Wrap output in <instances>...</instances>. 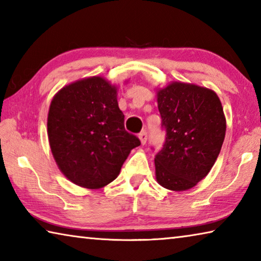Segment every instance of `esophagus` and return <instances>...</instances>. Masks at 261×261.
Wrapping results in <instances>:
<instances>
[{"label": "esophagus", "mask_w": 261, "mask_h": 261, "mask_svg": "<svg viewBox=\"0 0 261 261\" xmlns=\"http://www.w3.org/2000/svg\"><path fill=\"white\" fill-rule=\"evenodd\" d=\"M138 137H139V139L141 141V144H143V145L146 144V141H147V132L146 131H141L140 134L138 135Z\"/></svg>", "instance_id": "esophagus-1"}]
</instances>
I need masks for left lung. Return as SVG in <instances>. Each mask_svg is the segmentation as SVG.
<instances>
[{
    "label": "left lung",
    "mask_w": 261,
    "mask_h": 261,
    "mask_svg": "<svg viewBox=\"0 0 261 261\" xmlns=\"http://www.w3.org/2000/svg\"><path fill=\"white\" fill-rule=\"evenodd\" d=\"M163 147L155 154L156 180L183 191L210 173L226 136V118L216 93L192 84L173 83L158 92Z\"/></svg>",
    "instance_id": "1"
}]
</instances>
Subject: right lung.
I'll use <instances>...</instances> for the list:
<instances>
[{
    "instance_id": "1",
    "label": "right lung",
    "mask_w": 261,
    "mask_h": 261,
    "mask_svg": "<svg viewBox=\"0 0 261 261\" xmlns=\"http://www.w3.org/2000/svg\"><path fill=\"white\" fill-rule=\"evenodd\" d=\"M47 127L61 171L87 189L113 182L131 149L140 145L138 137L125 130L116 87L101 77L62 88L50 103Z\"/></svg>"
}]
</instances>
